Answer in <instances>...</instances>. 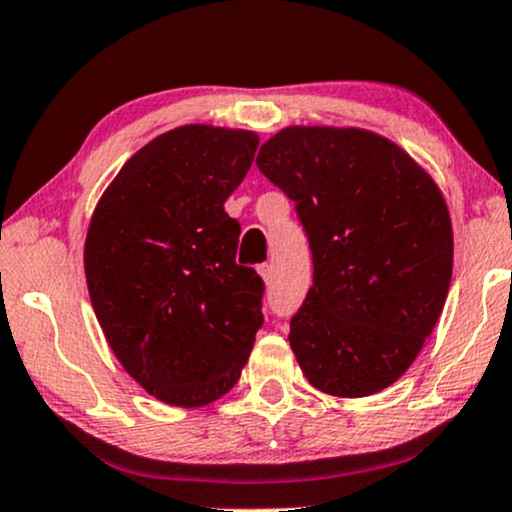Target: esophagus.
<instances>
[{
    "mask_svg": "<svg viewBox=\"0 0 512 512\" xmlns=\"http://www.w3.org/2000/svg\"><path fill=\"white\" fill-rule=\"evenodd\" d=\"M257 274L262 276L264 283H272V276H274L272 264H260V267H257Z\"/></svg>",
    "mask_w": 512,
    "mask_h": 512,
    "instance_id": "obj_1",
    "label": "esophagus"
}]
</instances>
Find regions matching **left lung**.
Here are the masks:
<instances>
[{
	"mask_svg": "<svg viewBox=\"0 0 512 512\" xmlns=\"http://www.w3.org/2000/svg\"><path fill=\"white\" fill-rule=\"evenodd\" d=\"M257 166L295 202L312 288L291 348L319 391L362 398L405 374L439 322L453 274V226L434 178L384 135L288 126Z\"/></svg>",
	"mask_w": 512,
	"mask_h": 512,
	"instance_id": "obj_1",
	"label": "left lung"
}]
</instances>
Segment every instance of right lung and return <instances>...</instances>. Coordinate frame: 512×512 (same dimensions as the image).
I'll list each match as a JSON object with an SVG mask.
<instances>
[{"instance_id":"obj_1","label":"right lung","mask_w":512,"mask_h":512,"mask_svg":"<svg viewBox=\"0 0 512 512\" xmlns=\"http://www.w3.org/2000/svg\"><path fill=\"white\" fill-rule=\"evenodd\" d=\"M260 138L174 128L121 166L92 212L85 279L107 343L147 393L202 408L233 389L260 329L264 283L236 264L224 202Z\"/></svg>"}]
</instances>
